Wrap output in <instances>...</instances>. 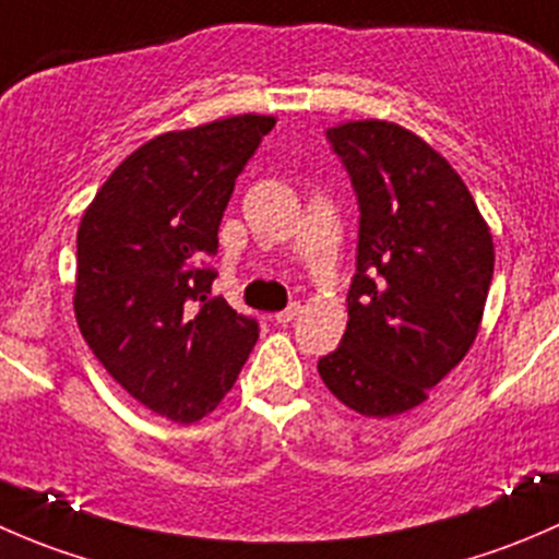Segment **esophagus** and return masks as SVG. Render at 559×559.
<instances>
[{
    "label": "esophagus",
    "mask_w": 559,
    "mask_h": 559,
    "mask_svg": "<svg viewBox=\"0 0 559 559\" xmlns=\"http://www.w3.org/2000/svg\"><path fill=\"white\" fill-rule=\"evenodd\" d=\"M300 313H302V306L300 302H295V306H289L286 311L275 313V321H278V324H289V321H295Z\"/></svg>",
    "instance_id": "obj_1"
}]
</instances>
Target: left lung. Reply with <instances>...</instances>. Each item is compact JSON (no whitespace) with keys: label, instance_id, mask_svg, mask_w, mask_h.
I'll return each instance as SVG.
<instances>
[{"label":"left lung","instance_id":"8db88e82","mask_svg":"<svg viewBox=\"0 0 559 559\" xmlns=\"http://www.w3.org/2000/svg\"><path fill=\"white\" fill-rule=\"evenodd\" d=\"M326 138L362 216L346 332L319 376L343 405L386 419L425 403L471 352L492 284V233L460 173L411 129L362 118Z\"/></svg>","mask_w":559,"mask_h":559}]
</instances>
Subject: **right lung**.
<instances>
[{"label": "right lung", "mask_w": 559, "mask_h": 559, "mask_svg": "<svg viewBox=\"0 0 559 559\" xmlns=\"http://www.w3.org/2000/svg\"><path fill=\"white\" fill-rule=\"evenodd\" d=\"M275 116L156 134L99 186L78 227L75 319L94 357L154 414L194 425L235 386L259 330L211 297L218 224Z\"/></svg>", "instance_id": "right-lung-1"}]
</instances>
